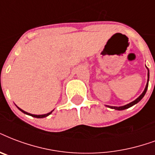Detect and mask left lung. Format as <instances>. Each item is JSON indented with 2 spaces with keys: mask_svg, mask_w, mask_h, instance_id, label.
<instances>
[{
  "mask_svg": "<svg viewBox=\"0 0 155 155\" xmlns=\"http://www.w3.org/2000/svg\"><path fill=\"white\" fill-rule=\"evenodd\" d=\"M146 68H147V67H146ZM147 70H148V73H147V76H148V79H147V84H146V88H145V89H144L143 93H141L140 96L138 97L136 99V100H134L133 101H132V102H130V103L127 104V105H124V106H106L109 107V108H110V109H114V110H123L127 109V108H129V107H131V106H134L135 104L138 103V102H139V101H140L141 99L143 98V97L145 96V94H146V91H147V88H148L149 78H150V71H149L148 68H147Z\"/></svg>",
  "mask_w": 155,
  "mask_h": 155,
  "instance_id": "8db88e82",
  "label": "left lung"
}]
</instances>
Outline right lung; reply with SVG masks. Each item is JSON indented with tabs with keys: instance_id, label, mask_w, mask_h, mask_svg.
<instances>
[{
	"instance_id": "right-lung-1",
	"label": "right lung",
	"mask_w": 155,
	"mask_h": 155,
	"mask_svg": "<svg viewBox=\"0 0 155 155\" xmlns=\"http://www.w3.org/2000/svg\"><path fill=\"white\" fill-rule=\"evenodd\" d=\"M17 107H18V106H17ZM18 109L19 110H21V111H22V113H24V114H28V115H31V116H32V117H35V118H38V119H41V118H45V117L49 116V114H51L52 112L54 111V110H52V111L49 112V113H47V114H30V113H28V112L24 111L23 110L20 109L19 107H18Z\"/></svg>"
}]
</instances>
